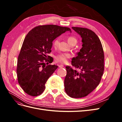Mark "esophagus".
<instances>
[{
    "label": "esophagus",
    "instance_id": "obj_1",
    "mask_svg": "<svg viewBox=\"0 0 122 122\" xmlns=\"http://www.w3.org/2000/svg\"><path fill=\"white\" fill-rule=\"evenodd\" d=\"M64 67V65H59V67H60V68H63Z\"/></svg>",
    "mask_w": 122,
    "mask_h": 122
}]
</instances>
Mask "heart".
Segmentation results:
<instances>
[{
  "instance_id": "heart-1",
  "label": "heart",
  "mask_w": 122,
  "mask_h": 122,
  "mask_svg": "<svg viewBox=\"0 0 122 122\" xmlns=\"http://www.w3.org/2000/svg\"><path fill=\"white\" fill-rule=\"evenodd\" d=\"M68 42L70 44H71L73 43H76L77 42V39L73 36H69L67 38ZM59 41L58 38L55 39L53 42V46L54 47H57L58 46ZM71 57V55L69 53H60L56 55L55 57V60L57 62H61V63H65L68 61V60Z\"/></svg>"
}]
</instances>
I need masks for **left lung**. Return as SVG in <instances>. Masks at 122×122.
<instances>
[{
    "label": "left lung",
    "instance_id": "1",
    "mask_svg": "<svg viewBox=\"0 0 122 122\" xmlns=\"http://www.w3.org/2000/svg\"><path fill=\"white\" fill-rule=\"evenodd\" d=\"M72 28L81 36L82 47L72 60L75 69L66 66L65 90L70 97L79 98L86 96L100 82L104 70V54L100 40L94 31L86 28Z\"/></svg>",
    "mask_w": 122,
    "mask_h": 122
}]
</instances>
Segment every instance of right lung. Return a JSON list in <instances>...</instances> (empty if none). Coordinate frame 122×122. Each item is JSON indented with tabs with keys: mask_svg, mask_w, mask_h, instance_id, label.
Wrapping results in <instances>:
<instances>
[{
	"mask_svg": "<svg viewBox=\"0 0 122 122\" xmlns=\"http://www.w3.org/2000/svg\"><path fill=\"white\" fill-rule=\"evenodd\" d=\"M69 30V27L56 25H39L25 36L18 57L17 74L18 83L27 94L38 96L45 90L48 79L58 67L45 66V62L53 61L48 55L52 41Z\"/></svg>",
	"mask_w": 122,
	"mask_h": 122,
	"instance_id": "add662e5",
	"label": "right lung"
}]
</instances>
